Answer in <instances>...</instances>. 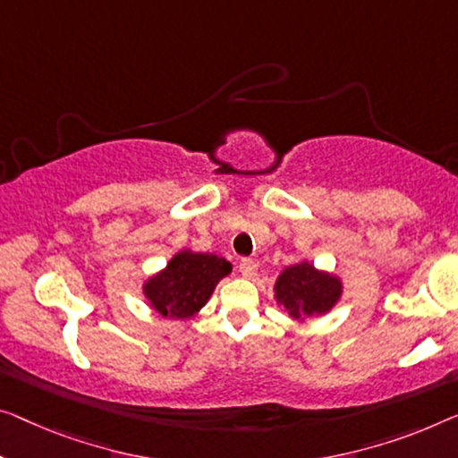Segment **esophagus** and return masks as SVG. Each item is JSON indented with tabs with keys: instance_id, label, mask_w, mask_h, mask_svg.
<instances>
[{
	"instance_id": "1",
	"label": "esophagus",
	"mask_w": 458,
	"mask_h": 458,
	"mask_svg": "<svg viewBox=\"0 0 458 458\" xmlns=\"http://www.w3.org/2000/svg\"><path fill=\"white\" fill-rule=\"evenodd\" d=\"M257 267L259 265L252 261V259H242L241 263H238V269H241V273L244 277H249V279H252L257 276Z\"/></svg>"
}]
</instances>
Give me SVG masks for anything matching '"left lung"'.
<instances>
[{"mask_svg": "<svg viewBox=\"0 0 458 458\" xmlns=\"http://www.w3.org/2000/svg\"><path fill=\"white\" fill-rule=\"evenodd\" d=\"M273 290L276 300L292 318L304 320L329 312L341 298L344 285L337 276L318 271L309 261H300L282 271Z\"/></svg>", "mask_w": 458, "mask_h": 458, "instance_id": "obj_1", "label": "left lung"}]
</instances>
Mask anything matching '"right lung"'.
I'll return each mask as SVG.
<instances>
[{
  "label": "right lung",
  "instance_id": "1",
  "mask_svg": "<svg viewBox=\"0 0 458 458\" xmlns=\"http://www.w3.org/2000/svg\"><path fill=\"white\" fill-rule=\"evenodd\" d=\"M230 271L226 259L211 252L181 250L143 284V296L162 317L191 318L206 306L217 282Z\"/></svg>",
  "mask_w": 458,
  "mask_h": 458
}]
</instances>
